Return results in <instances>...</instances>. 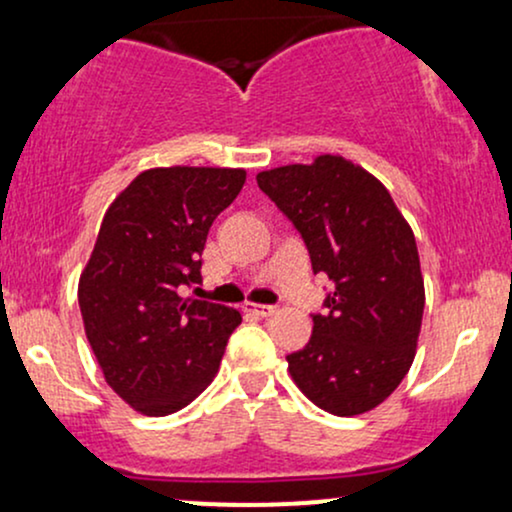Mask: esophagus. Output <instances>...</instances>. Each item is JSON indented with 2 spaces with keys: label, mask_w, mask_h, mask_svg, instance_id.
Wrapping results in <instances>:
<instances>
[{
  "label": "esophagus",
  "mask_w": 512,
  "mask_h": 512,
  "mask_svg": "<svg viewBox=\"0 0 512 512\" xmlns=\"http://www.w3.org/2000/svg\"><path fill=\"white\" fill-rule=\"evenodd\" d=\"M243 313L248 315H255V317H269L276 313L274 305H257V303H245L243 305Z\"/></svg>",
  "instance_id": "1"
}]
</instances>
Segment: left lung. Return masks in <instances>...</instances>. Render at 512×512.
Returning <instances> with one entry per match:
<instances>
[{"mask_svg":"<svg viewBox=\"0 0 512 512\" xmlns=\"http://www.w3.org/2000/svg\"><path fill=\"white\" fill-rule=\"evenodd\" d=\"M257 185L308 245L334 291L310 342L286 356L298 390L334 416L385 402L416 356L424 276L414 233L387 187L344 156L257 173Z\"/></svg>","mask_w":512,"mask_h":512,"instance_id":"1","label":"left lung"}]
</instances>
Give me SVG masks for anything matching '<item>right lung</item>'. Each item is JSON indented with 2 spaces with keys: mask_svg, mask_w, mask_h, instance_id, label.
I'll list each match as a JSON object with an SVG mask.
<instances>
[{
  "mask_svg": "<svg viewBox=\"0 0 512 512\" xmlns=\"http://www.w3.org/2000/svg\"><path fill=\"white\" fill-rule=\"evenodd\" d=\"M243 185V168H149L105 211L79 279V308L105 383L139 414L187 407L219 373L243 317L182 298L180 286L202 281L211 223Z\"/></svg>",
  "mask_w": 512,
  "mask_h": 512,
  "instance_id": "obj_1",
  "label": "right lung"
}]
</instances>
